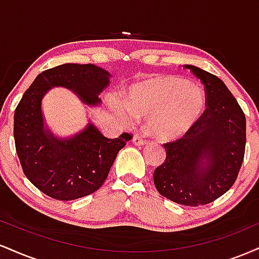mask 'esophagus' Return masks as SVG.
<instances>
[{"label": "esophagus", "instance_id": "esophagus-1", "mask_svg": "<svg viewBox=\"0 0 259 259\" xmlns=\"http://www.w3.org/2000/svg\"><path fill=\"white\" fill-rule=\"evenodd\" d=\"M133 142H134V145H138V146H141V145L146 144V140L140 138V136H134Z\"/></svg>", "mask_w": 259, "mask_h": 259}]
</instances>
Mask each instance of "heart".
Wrapping results in <instances>:
<instances>
[{
  "mask_svg": "<svg viewBox=\"0 0 259 259\" xmlns=\"http://www.w3.org/2000/svg\"><path fill=\"white\" fill-rule=\"evenodd\" d=\"M111 103L124 123L146 118L151 135L171 141L185 135L198 120L204 96L198 86L184 78L158 75L130 88L123 103L118 100Z\"/></svg>",
  "mask_w": 259,
  "mask_h": 259,
  "instance_id": "1",
  "label": "heart"
}]
</instances>
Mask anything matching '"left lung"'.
<instances>
[{
	"instance_id": "1",
	"label": "left lung",
	"mask_w": 259,
	"mask_h": 259,
	"mask_svg": "<svg viewBox=\"0 0 259 259\" xmlns=\"http://www.w3.org/2000/svg\"><path fill=\"white\" fill-rule=\"evenodd\" d=\"M204 85L206 109L180 139L165 142V160L153 173L168 200L190 207L210 203L234 185L246 147L245 113L218 76L184 65Z\"/></svg>"
}]
</instances>
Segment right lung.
I'll return each instance as SVG.
<instances>
[{"instance_id": "right-lung-1", "label": "right lung", "mask_w": 259, "mask_h": 259, "mask_svg": "<svg viewBox=\"0 0 259 259\" xmlns=\"http://www.w3.org/2000/svg\"><path fill=\"white\" fill-rule=\"evenodd\" d=\"M109 73L94 64H62L38 74L14 112V142L25 177L41 192L72 201L97 191L119 151L133 138L103 136L92 124L78 135L58 140L45 130L41 100L53 86L70 89L86 105H99Z\"/></svg>"}]
</instances>
